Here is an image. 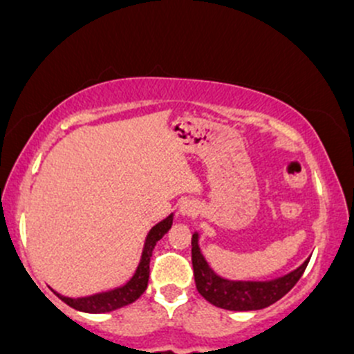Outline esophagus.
<instances>
[{"mask_svg":"<svg viewBox=\"0 0 354 354\" xmlns=\"http://www.w3.org/2000/svg\"><path fill=\"white\" fill-rule=\"evenodd\" d=\"M178 211H180L182 216H191V214H194V212H196V206H194V203H191V201H187V203L182 204Z\"/></svg>","mask_w":354,"mask_h":354,"instance_id":"34e87169","label":"esophagus"}]
</instances>
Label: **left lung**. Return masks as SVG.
I'll list each match as a JSON object with an SVG mask.
<instances>
[{
  "mask_svg": "<svg viewBox=\"0 0 354 354\" xmlns=\"http://www.w3.org/2000/svg\"><path fill=\"white\" fill-rule=\"evenodd\" d=\"M309 260L310 258H307L294 272L267 282L227 280L209 267L201 253L199 234H192V268L197 292L212 306L226 310H258L275 304L299 282Z\"/></svg>",
  "mask_w": 354,
  "mask_h": 354,
  "instance_id": "obj_1",
  "label": "left lung"
}]
</instances>
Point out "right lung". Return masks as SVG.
<instances>
[{
	"label": "right lung",
	"mask_w": 354,
	"mask_h": 354,
	"mask_svg": "<svg viewBox=\"0 0 354 354\" xmlns=\"http://www.w3.org/2000/svg\"><path fill=\"white\" fill-rule=\"evenodd\" d=\"M172 221H174V214H170L169 218H165L163 221L155 224V226L151 227L150 233L147 234L142 260H140L138 267H136L135 275H133L124 285L113 288V290L101 292V294L87 295V297H77V299L64 297V295L57 294V292L55 295L59 299H62L67 306L72 307V309L81 310V313H89V314L111 313V310H116L120 309V307H124L128 306V304L135 302V300L147 290L148 275H150L151 252H153L158 239H162L163 234L170 230Z\"/></svg>",
	"instance_id": "1"
}]
</instances>
